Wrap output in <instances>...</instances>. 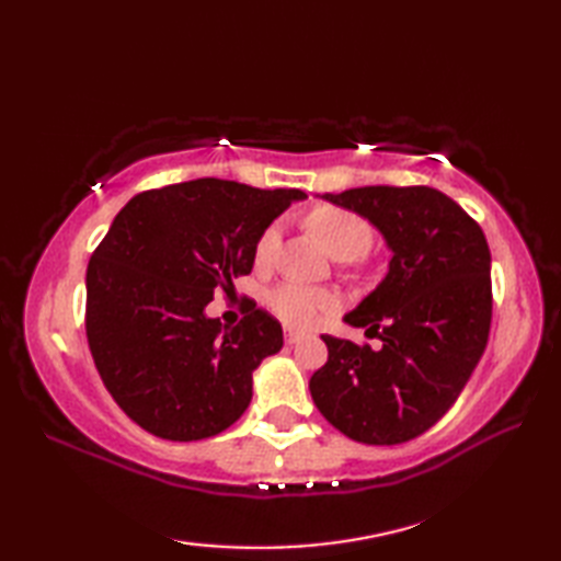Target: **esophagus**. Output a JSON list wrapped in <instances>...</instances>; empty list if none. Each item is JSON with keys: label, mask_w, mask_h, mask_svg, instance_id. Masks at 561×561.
<instances>
[{"label": "esophagus", "mask_w": 561, "mask_h": 561, "mask_svg": "<svg viewBox=\"0 0 561 561\" xmlns=\"http://www.w3.org/2000/svg\"><path fill=\"white\" fill-rule=\"evenodd\" d=\"M301 340H304L301 332H294V330L284 332V342H287V344H296V342H301Z\"/></svg>", "instance_id": "34e87169"}]
</instances>
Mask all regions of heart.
Wrapping results in <instances>:
<instances>
[{"label":"heart","mask_w":561,"mask_h":561,"mask_svg":"<svg viewBox=\"0 0 561 561\" xmlns=\"http://www.w3.org/2000/svg\"><path fill=\"white\" fill-rule=\"evenodd\" d=\"M306 226L311 231L320 245H323L332 257L337 260H354L364 255L368 245H371V226H368L356 214L340 209V207H316L306 214ZM279 241V229L270 226L262 231L255 245V262L257 265H267L272 260L274 248ZM270 311L277 316L282 323L291 328H311L320 318L330 313L337 306V299L332 291L304 287V284L287 282L274 287L267 294Z\"/></svg>","instance_id":"obj_1"}]
</instances>
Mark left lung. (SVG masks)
I'll list each match as a JSON object with an SVG mask.
<instances>
[{
    "label": "left lung",
    "instance_id": "left-lung-1",
    "mask_svg": "<svg viewBox=\"0 0 561 561\" xmlns=\"http://www.w3.org/2000/svg\"><path fill=\"white\" fill-rule=\"evenodd\" d=\"M359 214L390 250L386 277L342 320L380 350L323 335L328 364L311 398L359 444L396 446L428 432L480 364L492 323V255L484 233L434 187L366 185L318 195Z\"/></svg>",
    "mask_w": 561,
    "mask_h": 561
}]
</instances>
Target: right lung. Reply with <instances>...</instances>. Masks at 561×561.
Segmentation results:
<instances>
[{
    "mask_svg": "<svg viewBox=\"0 0 561 561\" xmlns=\"http://www.w3.org/2000/svg\"><path fill=\"white\" fill-rule=\"evenodd\" d=\"M306 199L199 178L133 197L87 270V337L121 410L165 440L217 436L253 400V371L284 344L250 308L236 328L207 316L214 289L250 274L262 231Z\"/></svg>",
    "mask_w": 561,
    "mask_h": 561,
    "instance_id": "add662e5",
    "label": "right lung"
}]
</instances>
